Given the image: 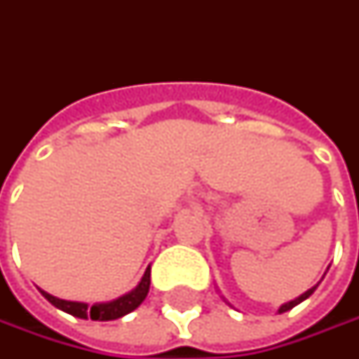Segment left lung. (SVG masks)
I'll list each match as a JSON object with an SVG mask.
<instances>
[{
    "instance_id": "8db88e82",
    "label": "left lung",
    "mask_w": 359,
    "mask_h": 359,
    "mask_svg": "<svg viewBox=\"0 0 359 359\" xmlns=\"http://www.w3.org/2000/svg\"><path fill=\"white\" fill-rule=\"evenodd\" d=\"M324 276H326V274H324ZM318 284H320V282H318ZM318 284H316V286H312V288H310V290H306V292H304L302 296H298V298H294V300H290V302L282 304V306H280V308H278V314H284V312H288V310H292V308H294V306H298V304H300V302H304V300H306V298H310V296H312V294H314L316 288H318Z\"/></svg>"
}]
</instances>
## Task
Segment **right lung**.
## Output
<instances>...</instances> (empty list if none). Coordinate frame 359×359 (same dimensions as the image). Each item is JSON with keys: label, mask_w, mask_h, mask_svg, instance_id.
<instances>
[{"label": "right lung", "mask_w": 359, "mask_h": 359, "mask_svg": "<svg viewBox=\"0 0 359 359\" xmlns=\"http://www.w3.org/2000/svg\"><path fill=\"white\" fill-rule=\"evenodd\" d=\"M149 288H151V266L144 270L141 282L133 288L127 294L118 296L111 302H97V304H85V302H73V300H61V298H55L51 296L49 292L39 290L43 294V298H47L49 302L53 304L55 308L67 312V314L75 316V318H81V320H97V322H109V320H117V318H123L127 316L133 310H137L142 304V300L147 298L149 294Z\"/></svg>", "instance_id": "obj_1"}]
</instances>
